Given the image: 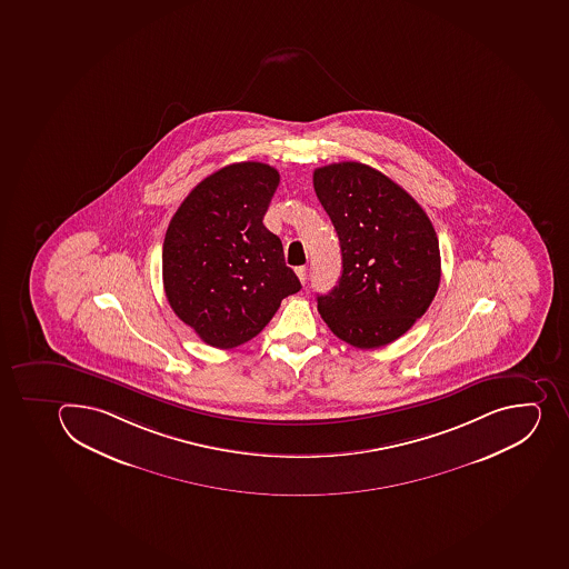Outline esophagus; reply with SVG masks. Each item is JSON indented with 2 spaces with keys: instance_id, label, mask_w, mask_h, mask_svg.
<instances>
[{
  "instance_id": "34e87169",
  "label": "esophagus",
  "mask_w": 569,
  "mask_h": 569,
  "mask_svg": "<svg viewBox=\"0 0 569 569\" xmlns=\"http://www.w3.org/2000/svg\"><path fill=\"white\" fill-rule=\"evenodd\" d=\"M296 273H297V277H299V281L307 282V276H308L307 267H297Z\"/></svg>"
}]
</instances>
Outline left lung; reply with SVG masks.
I'll return each mask as SVG.
<instances>
[{"mask_svg":"<svg viewBox=\"0 0 569 569\" xmlns=\"http://www.w3.org/2000/svg\"><path fill=\"white\" fill-rule=\"evenodd\" d=\"M313 188L336 227L342 256L339 284L317 297V310L351 347L390 345L436 297V228L405 188L368 164L342 161L316 169Z\"/></svg>","mask_w":569,"mask_h":569,"instance_id":"1","label":"left lung"}]
</instances>
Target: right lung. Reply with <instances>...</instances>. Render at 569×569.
I'll list each match as a JSON object with an SVG mask.
<instances>
[{
	"label": "right lung",
	"instance_id": "right-lung-1",
	"mask_svg": "<svg viewBox=\"0 0 569 569\" xmlns=\"http://www.w3.org/2000/svg\"><path fill=\"white\" fill-rule=\"evenodd\" d=\"M277 184L270 164H228L188 193L167 228L164 293L210 347L250 341L282 299L301 290L281 239L262 224Z\"/></svg>",
	"mask_w": 569,
	"mask_h": 569
}]
</instances>
